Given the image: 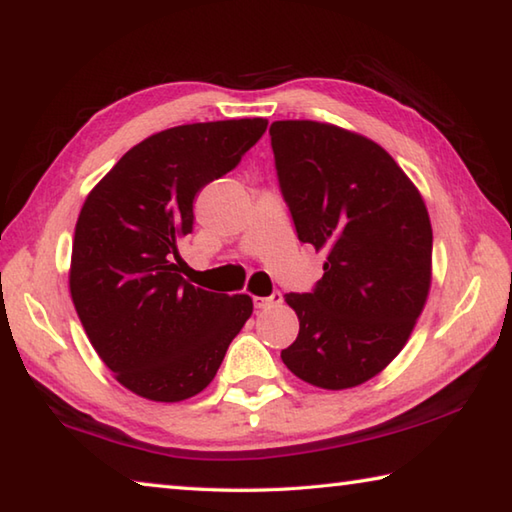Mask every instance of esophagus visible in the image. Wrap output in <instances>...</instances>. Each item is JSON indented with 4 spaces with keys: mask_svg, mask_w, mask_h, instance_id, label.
I'll list each match as a JSON object with an SVG mask.
<instances>
[{
    "mask_svg": "<svg viewBox=\"0 0 512 512\" xmlns=\"http://www.w3.org/2000/svg\"><path fill=\"white\" fill-rule=\"evenodd\" d=\"M253 302H255V309H271V306H277V304H282V293L280 291H275L273 295H268V297H253Z\"/></svg>",
    "mask_w": 512,
    "mask_h": 512,
    "instance_id": "1",
    "label": "esophagus"
}]
</instances>
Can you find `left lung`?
Masks as SVG:
<instances>
[{
  "instance_id": "obj_1",
  "label": "left lung",
  "mask_w": 512,
  "mask_h": 512,
  "mask_svg": "<svg viewBox=\"0 0 512 512\" xmlns=\"http://www.w3.org/2000/svg\"><path fill=\"white\" fill-rule=\"evenodd\" d=\"M271 145L297 237L327 255L313 293H286L300 333L282 360L313 387H358L401 353L427 302L425 201L383 147L349 129L275 120Z\"/></svg>"
}]
</instances>
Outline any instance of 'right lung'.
I'll return each mask as SVG.
<instances>
[{"instance_id":"1","label":"right lung","mask_w":512,"mask_h":512,"mask_svg":"<svg viewBox=\"0 0 512 512\" xmlns=\"http://www.w3.org/2000/svg\"><path fill=\"white\" fill-rule=\"evenodd\" d=\"M266 125L239 118L163 129L87 194L71 250V300L91 347L136 396L179 403L203 392L253 313L248 295L192 286L172 259L192 232L197 192L228 174Z\"/></svg>"}]
</instances>
